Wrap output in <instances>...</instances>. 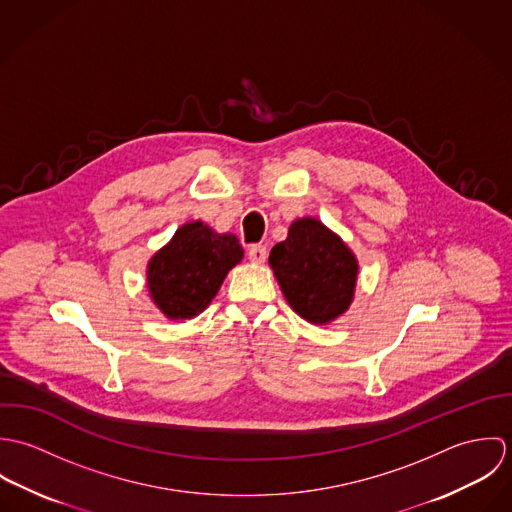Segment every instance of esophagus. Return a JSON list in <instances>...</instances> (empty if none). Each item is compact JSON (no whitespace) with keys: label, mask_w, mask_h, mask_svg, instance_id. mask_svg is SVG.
<instances>
[{"label":"esophagus","mask_w":512,"mask_h":512,"mask_svg":"<svg viewBox=\"0 0 512 512\" xmlns=\"http://www.w3.org/2000/svg\"><path fill=\"white\" fill-rule=\"evenodd\" d=\"M248 258H250V262H254V264H264L266 258H268L266 246H264V244H252V246L248 248Z\"/></svg>","instance_id":"1"}]
</instances>
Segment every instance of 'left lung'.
<instances>
[{
  "label": "left lung",
  "mask_w": 512,
  "mask_h": 512,
  "mask_svg": "<svg viewBox=\"0 0 512 512\" xmlns=\"http://www.w3.org/2000/svg\"><path fill=\"white\" fill-rule=\"evenodd\" d=\"M268 262L290 307L313 325L335 321L355 299L359 260L315 217L293 220L288 238L272 248Z\"/></svg>",
  "instance_id": "left-lung-1"
}]
</instances>
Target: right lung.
Masks as SVG:
<instances>
[{
  "label": "right lung",
  "mask_w": 512,
  "mask_h": 512,
  "mask_svg": "<svg viewBox=\"0 0 512 512\" xmlns=\"http://www.w3.org/2000/svg\"><path fill=\"white\" fill-rule=\"evenodd\" d=\"M242 258L234 234H220L203 220L185 222L149 258L147 292L167 319H193L211 305L226 274Z\"/></svg>",
  "instance_id": "add662e5"
}]
</instances>
